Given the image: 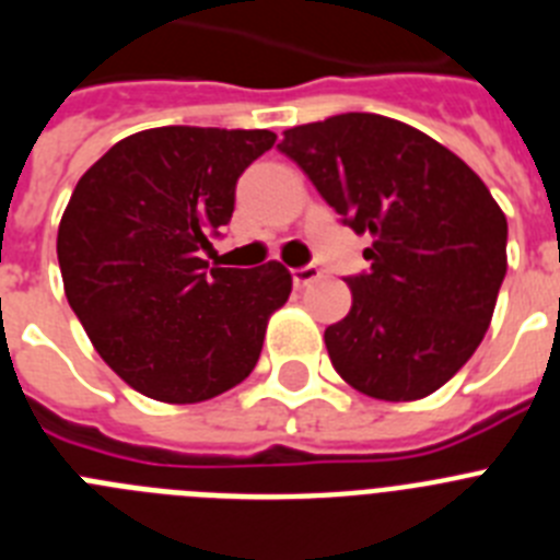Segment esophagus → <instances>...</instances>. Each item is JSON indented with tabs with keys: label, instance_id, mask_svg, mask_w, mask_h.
Here are the masks:
<instances>
[{
	"label": "esophagus",
	"instance_id": "esophagus-1",
	"mask_svg": "<svg viewBox=\"0 0 560 560\" xmlns=\"http://www.w3.org/2000/svg\"><path fill=\"white\" fill-rule=\"evenodd\" d=\"M319 277H323V271L316 269L314 264L300 266V269H291V280H294L296 289H305V285H311L314 280H319Z\"/></svg>",
	"mask_w": 560,
	"mask_h": 560
}]
</instances>
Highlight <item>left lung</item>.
<instances>
[{
  "label": "left lung",
  "instance_id": "left-lung-1",
  "mask_svg": "<svg viewBox=\"0 0 560 560\" xmlns=\"http://www.w3.org/2000/svg\"><path fill=\"white\" fill-rule=\"evenodd\" d=\"M341 224L373 235L345 277L350 314L325 330L330 364L378 400H418L471 359L508 271V219L471 167L407 122L348 112L283 131Z\"/></svg>",
  "mask_w": 560,
  "mask_h": 560
}]
</instances>
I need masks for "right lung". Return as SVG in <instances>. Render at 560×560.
Wrapping results in <instances>:
<instances>
[{"instance_id": "right-lung-1", "label": "right lung", "mask_w": 560, "mask_h": 560, "mask_svg": "<svg viewBox=\"0 0 560 560\" xmlns=\"http://www.w3.org/2000/svg\"><path fill=\"white\" fill-rule=\"evenodd\" d=\"M275 140L266 128H148L75 185L58 226L63 291L137 393L199 404L255 370L271 311L291 294L289 269H221L201 252L230 224L241 173Z\"/></svg>"}]
</instances>
